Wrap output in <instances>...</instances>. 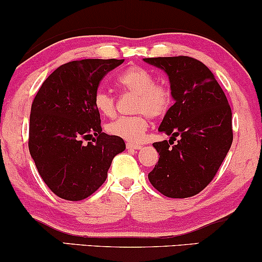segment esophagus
<instances>
[{"instance_id": "obj_1", "label": "esophagus", "mask_w": 262, "mask_h": 262, "mask_svg": "<svg viewBox=\"0 0 262 262\" xmlns=\"http://www.w3.org/2000/svg\"><path fill=\"white\" fill-rule=\"evenodd\" d=\"M143 146L140 144H132V143H127V149L128 150H140Z\"/></svg>"}]
</instances>
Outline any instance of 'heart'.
Wrapping results in <instances>:
<instances>
[{
	"label": "heart",
	"instance_id": "b5f03b06",
	"mask_svg": "<svg viewBox=\"0 0 262 262\" xmlns=\"http://www.w3.org/2000/svg\"><path fill=\"white\" fill-rule=\"evenodd\" d=\"M117 83L123 91L135 95L133 111L139 114L118 118L107 125V132L130 143H139L148 129L149 116H164L172 103V95L166 86L156 85L154 76L140 66H130L123 71ZM93 103L102 116L111 118L116 114V100L107 92L96 93Z\"/></svg>",
	"mask_w": 262,
	"mask_h": 262
}]
</instances>
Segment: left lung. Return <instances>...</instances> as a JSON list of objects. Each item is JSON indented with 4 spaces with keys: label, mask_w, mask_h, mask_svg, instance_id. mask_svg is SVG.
I'll list each match as a JSON object with an SVG mask.
<instances>
[{
    "label": "left lung",
    "mask_w": 262,
    "mask_h": 262,
    "mask_svg": "<svg viewBox=\"0 0 262 262\" xmlns=\"http://www.w3.org/2000/svg\"><path fill=\"white\" fill-rule=\"evenodd\" d=\"M144 61L166 73L175 100L159 127L170 140L152 144L160 158L149 181L166 197H192L208 186L229 151L230 106L214 75L200 60L170 56Z\"/></svg>",
    "instance_id": "1"
}]
</instances>
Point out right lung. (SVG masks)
Here are the masks:
<instances>
[{
    "label": "right lung",
    "mask_w": 262,
    "mask_h": 262,
    "mask_svg": "<svg viewBox=\"0 0 262 262\" xmlns=\"http://www.w3.org/2000/svg\"><path fill=\"white\" fill-rule=\"evenodd\" d=\"M124 60L83 59L59 66L32 103L29 152L39 175L56 196L81 201L106 181L124 140L102 133L95 96L101 80ZM88 144L83 140H91Z\"/></svg>",
    "instance_id": "obj_1"
}]
</instances>
